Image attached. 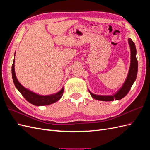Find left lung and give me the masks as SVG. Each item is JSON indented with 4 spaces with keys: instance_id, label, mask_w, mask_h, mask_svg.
<instances>
[{
    "instance_id": "obj_1",
    "label": "left lung",
    "mask_w": 150,
    "mask_h": 150,
    "mask_svg": "<svg viewBox=\"0 0 150 150\" xmlns=\"http://www.w3.org/2000/svg\"><path fill=\"white\" fill-rule=\"evenodd\" d=\"M128 44L131 50V63L128 72V74L122 84V87L113 95H97L92 93L89 90V92L94 99L103 101H111L115 100H120L123 98L128 93L131 86L137 79L138 72V61L137 59V49L135 44L131 38L128 39Z\"/></svg>"
}]
</instances>
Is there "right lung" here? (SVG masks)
I'll list each match as a JSON object with an SVG mask.
<instances>
[{
    "mask_svg": "<svg viewBox=\"0 0 150 150\" xmlns=\"http://www.w3.org/2000/svg\"><path fill=\"white\" fill-rule=\"evenodd\" d=\"M16 54V53H15ZM14 63H15V56L14 59L12 66V76L13 83L18 89V91L21 93L22 96L26 99L27 101L30 103L34 104L35 106H46L52 103H56L58 100H59L62 97L63 92H64V88H62L59 91L52 94L46 95V96H42V95L38 94L35 93H34L28 89H26L22 86L17 80L16 78L15 69H14Z\"/></svg>",
    "mask_w": 150,
    "mask_h": 150,
    "instance_id": "right-lung-1",
    "label": "right lung"
}]
</instances>
